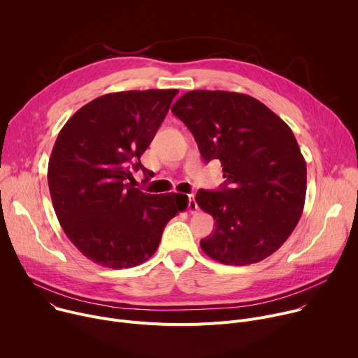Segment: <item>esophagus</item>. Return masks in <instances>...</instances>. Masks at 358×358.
I'll return each instance as SVG.
<instances>
[{
    "label": "esophagus",
    "instance_id": "obj_1",
    "mask_svg": "<svg viewBox=\"0 0 358 358\" xmlns=\"http://www.w3.org/2000/svg\"><path fill=\"white\" fill-rule=\"evenodd\" d=\"M188 211L191 214H195L198 211V203L195 201V195L194 194H189L188 195Z\"/></svg>",
    "mask_w": 358,
    "mask_h": 358
}]
</instances>
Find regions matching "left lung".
Wrapping results in <instances>:
<instances>
[{"instance_id": "1", "label": "left lung", "mask_w": 358, "mask_h": 358, "mask_svg": "<svg viewBox=\"0 0 358 358\" xmlns=\"http://www.w3.org/2000/svg\"><path fill=\"white\" fill-rule=\"evenodd\" d=\"M171 112L227 178L218 191L195 195L215 220L202 250L225 265L264 261L290 236L304 206L306 162L293 131L262 101L235 92L191 90Z\"/></svg>"}]
</instances>
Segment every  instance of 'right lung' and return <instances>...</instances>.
I'll use <instances>...</instances> for the list:
<instances>
[{"label": "right lung", "instance_id": "right-lung-1", "mask_svg": "<svg viewBox=\"0 0 358 358\" xmlns=\"http://www.w3.org/2000/svg\"><path fill=\"white\" fill-rule=\"evenodd\" d=\"M177 89L116 92L80 108L62 127L48 164L58 221L92 262L133 268L152 257L167 222L188 206L184 194H145L131 170L162 126Z\"/></svg>", "mask_w": 358, "mask_h": 358}]
</instances>
